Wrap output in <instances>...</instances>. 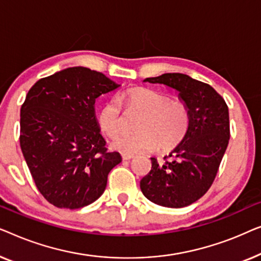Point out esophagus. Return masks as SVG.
<instances>
[{"mask_svg": "<svg viewBox=\"0 0 261 261\" xmlns=\"http://www.w3.org/2000/svg\"><path fill=\"white\" fill-rule=\"evenodd\" d=\"M122 157H123L124 161H129L131 159H134V155H130V153H123Z\"/></svg>", "mask_w": 261, "mask_h": 261, "instance_id": "1", "label": "esophagus"}]
</instances>
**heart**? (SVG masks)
I'll return each mask as SVG.
<instances>
[{"label":"heart","instance_id":"1","mask_svg":"<svg viewBox=\"0 0 261 261\" xmlns=\"http://www.w3.org/2000/svg\"><path fill=\"white\" fill-rule=\"evenodd\" d=\"M127 112L143 116L136 125L137 134L123 135L113 139V149L124 153L162 151L174 149L186 137L190 124V111L183 100H171L168 94L148 89H132L120 95ZM100 129L110 137L123 130L122 105L115 98L104 105L99 113Z\"/></svg>","mask_w":261,"mask_h":261}]
</instances>
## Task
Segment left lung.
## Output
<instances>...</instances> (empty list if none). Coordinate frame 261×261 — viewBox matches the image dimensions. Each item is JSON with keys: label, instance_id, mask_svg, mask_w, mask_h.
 <instances>
[{"label": "left lung", "instance_id": "obj_1", "mask_svg": "<svg viewBox=\"0 0 261 261\" xmlns=\"http://www.w3.org/2000/svg\"><path fill=\"white\" fill-rule=\"evenodd\" d=\"M144 83L177 91L189 108L190 124L182 142L164 157L166 162L151 157V170L141 179V190L159 205L186 207L207 193L218 174L229 142L228 106L211 85L182 73H164Z\"/></svg>", "mask_w": 261, "mask_h": 261}]
</instances>
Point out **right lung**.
<instances>
[{
    "label": "right lung",
    "mask_w": 261,
    "mask_h": 261,
    "mask_svg": "<svg viewBox=\"0 0 261 261\" xmlns=\"http://www.w3.org/2000/svg\"><path fill=\"white\" fill-rule=\"evenodd\" d=\"M100 72L69 67L36 82L20 115V145L36 188L58 208L78 209L101 196L108 175L122 162L110 152L94 102L118 89Z\"/></svg>",
    "instance_id": "add662e5"
}]
</instances>
